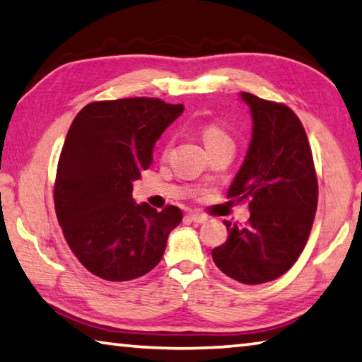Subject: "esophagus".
Instances as JSON below:
<instances>
[{
    "instance_id": "1",
    "label": "esophagus",
    "mask_w": 362,
    "mask_h": 362,
    "mask_svg": "<svg viewBox=\"0 0 362 362\" xmlns=\"http://www.w3.org/2000/svg\"><path fill=\"white\" fill-rule=\"evenodd\" d=\"M188 217H189V220H192V222H196V223H204L207 220L204 214H199V212H189Z\"/></svg>"
}]
</instances>
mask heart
I'll return each mask as SVG.
<instances>
[{"label": "heart", "instance_id": "heart-1", "mask_svg": "<svg viewBox=\"0 0 362 362\" xmlns=\"http://www.w3.org/2000/svg\"><path fill=\"white\" fill-rule=\"evenodd\" d=\"M201 137H203V140H204L206 148H211V146L223 144V142H231L228 132H226L223 127L218 124V122H214V121L203 124V127H201ZM168 151H169V145L166 146L164 153H168Z\"/></svg>", "mask_w": 362, "mask_h": 362}]
</instances>
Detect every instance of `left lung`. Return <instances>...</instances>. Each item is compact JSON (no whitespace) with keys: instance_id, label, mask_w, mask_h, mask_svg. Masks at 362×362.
<instances>
[{"instance_id":"obj_1","label":"left lung","mask_w":362,"mask_h":362,"mask_svg":"<svg viewBox=\"0 0 362 362\" xmlns=\"http://www.w3.org/2000/svg\"><path fill=\"white\" fill-rule=\"evenodd\" d=\"M252 115V140L228 189L247 201L240 226L225 220L228 240L212 249L216 265L243 284H263L291 269L302 254L317 207V179L308 137L284 103L241 93Z\"/></svg>"}]
</instances>
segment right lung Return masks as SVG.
<instances>
[{
	"mask_svg": "<svg viewBox=\"0 0 362 362\" xmlns=\"http://www.w3.org/2000/svg\"><path fill=\"white\" fill-rule=\"evenodd\" d=\"M183 112L151 97L102 100L73 119L60 151L54 206L65 241L90 273L131 281L155 268L182 211L161 212L132 199V182L148 169L164 129Z\"/></svg>",
	"mask_w": 362,
	"mask_h": 362,
	"instance_id": "obj_1",
	"label": "right lung"
}]
</instances>
